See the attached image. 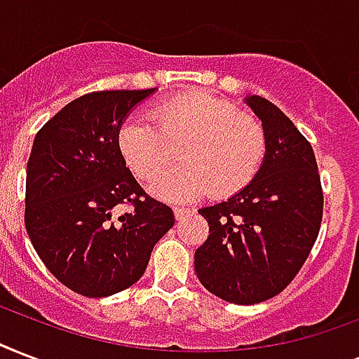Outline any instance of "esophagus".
<instances>
[{"label": "esophagus", "instance_id": "obj_1", "mask_svg": "<svg viewBox=\"0 0 359 359\" xmlns=\"http://www.w3.org/2000/svg\"><path fill=\"white\" fill-rule=\"evenodd\" d=\"M173 212H175V216H177V220H182L184 216L190 215L191 210L190 209H184V207H175Z\"/></svg>", "mask_w": 359, "mask_h": 359}]
</instances>
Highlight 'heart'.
I'll use <instances>...</instances> for the list:
<instances>
[{"mask_svg": "<svg viewBox=\"0 0 359 359\" xmlns=\"http://www.w3.org/2000/svg\"><path fill=\"white\" fill-rule=\"evenodd\" d=\"M152 124L128 120L118 150L141 180H154L180 149L183 163L156 178L152 191L169 201H190L210 188L224 198L252 182L267 150L264 126L205 92L175 95L150 111Z\"/></svg>", "mask_w": 359, "mask_h": 359, "instance_id": "1", "label": "heart"}]
</instances>
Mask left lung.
I'll return each mask as SVG.
<instances>
[{
  "instance_id": "8db88e82",
  "label": "left lung",
  "mask_w": 359,
  "mask_h": 359,
  "mask_svg": "<svg viewBox=\"0 0 359 359\" xmlns=\"http://www.w3.org/2000/svg\"><path fill=\"white\" fill-rule=\"evenodd\" d=\"M245 103L262 120L267 150L252 182L199 209L209 237L196 250V275L210 294L254 305L283 292L318 237L324 196L313 147L262 95Z\"/></svg>"
}]
</instances>
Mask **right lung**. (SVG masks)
<instances>
[{
  "label": "right lung",
  "instance_id": "add662e5",
  "mask_svg": "<svg viewBox=\"0 0 359 359\" xmlns=\"http://www.w3.org/2000/svg\"><path fill=\"white\" fill-rule=\"evenodd\" d=\"M150 90L92 92L71 101L35 135L26 169V229L60 283L107 297L143 277L171 207L144 194L126 168L118 131ZM131 203V213L114 207Z\"/></svg>",
  "mask_w": 359,
  "mask_h": 359
}]
</instances>
